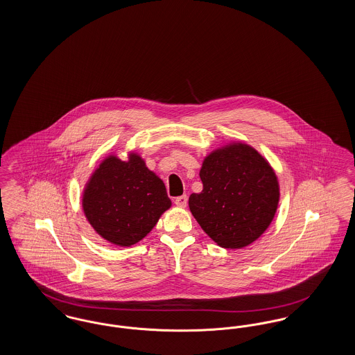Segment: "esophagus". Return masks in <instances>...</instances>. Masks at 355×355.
<instances>
[{
  "instance_id": "obj_1",
  "label": "esophagus",
  "mask_w": 355,
  "mask_h": 355,
  "mask_svg": "<svg viewBox=\"0 0 355 355\" xmlns=\"http://www.w3.org/2000/svg\"><path fill=\"white\" fill-rule=\"evenodd\" d=\"M174 202H175V205H177L178 207H186V205H187V197H186V196H181V197H177Z\"/></svg>"
}]
</instances>
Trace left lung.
<instances>
[{"instance_id":"1","label":"left lung","mask_w":355,"mask_h":355,"mask_svg":"<svg viewBox=\"0 0 355 355\" xmlns=\"http://www.w3.org/2000/svg\"><path fill=\"white\" fill-rule=\"evenodd\" d=\"M203 189L189 207L203 232L225 249L249 246L270 226L279 202L274 170L250 145L232 142L205 157Z\"/></svg>"}]
</instances>
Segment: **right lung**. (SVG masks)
Instances as JSON below:
<instances>
[{"instance_id": "add662e5", "label": "right lung", "mask_w": 355, "mask_h": 355, "mask_svg": "<svg viewBox=\"0 0 355 355\" xmlns=\"http://www.w3.org/2000/svg\"><path fill=\"white\" fill-rule=\"evenodd\" d=\"M171 206L162 180L130 153L106 157L85 186L83 209L93 229L117 246H132L152 232Z\"/></svg>"}]
</instances>
